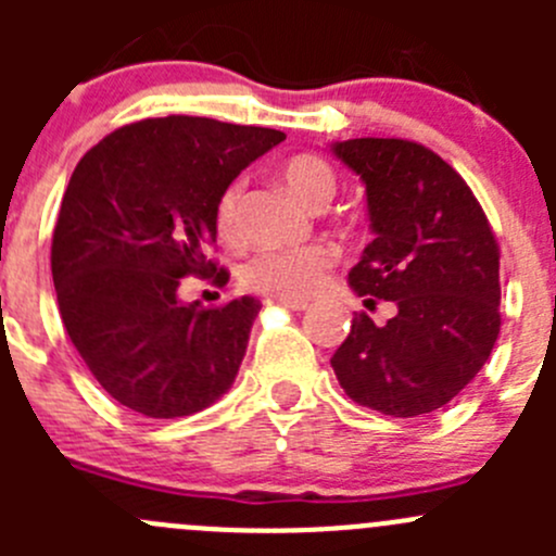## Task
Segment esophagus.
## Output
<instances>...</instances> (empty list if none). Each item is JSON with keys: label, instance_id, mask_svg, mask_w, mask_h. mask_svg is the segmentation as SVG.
<instances>
[{"label": "esophagus", "instance_id": "1", "mask_svg": "<svg viewBox=\"0 0 556 556\" xmlns=\"http://www.w3.org/2000/svg\"><path fill=\"white\" fill-rule=\"evenodd\" d=\"M266 304H277V306H285V309H293V312L309 309V304H306V301H295V299H266Z\"/></svg>", "mask_w": 556, "mask_h": 556}]
</instances>
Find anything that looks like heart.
<instances>
[{"label": "heart", "mask_w": 556, "mask_h": 556, "mask_svg": "<svg viewBox=\"0 0 556 556\" xmlns=\"http://www.w3.org/2000/svg\"><path fill=\"white\" fill-rule=\"evenodd\" d=\"M282 179L309 206H325L336 193V172L319 155L290 159L282 166ZM239 201H242V182L237 179L223 190L215 206V228L226 242L239 239ZM333 263L336 250L323 242L263 250L242 266V285L271 299H309L325 282Z\"/></svg>", "instance_id": "1"}]
</instances>
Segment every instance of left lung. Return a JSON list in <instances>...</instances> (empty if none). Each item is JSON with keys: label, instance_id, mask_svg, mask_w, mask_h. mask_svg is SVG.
<instances>
[{"label": "left lung", "instance_id": "left-lung-1", "mask_svg": "<svg viewBox=\"0 0 556 556\" xmlns=\"http://www.w3.org/2000/svg\"><path fill=\"white\" fill-rule=\"evenodd\" d=\"M336 159L366 185L374 242L350 271L366 304L395 301L374 325L355 314L330 357L361 406L387 417H425L452 401L490 357L501 333V247L473 190L425 144L346 139Z\"/></svg>", "mask_w": 556, "mask_h": 556}]
</instances>
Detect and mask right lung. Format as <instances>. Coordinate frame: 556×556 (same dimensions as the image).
Wrapping results in <instances>:
<instances>
[{
	"label": "right lung",
	"instance_id": "add662e5",
	"mask_svg": "<svg viewBox=\"0 0 556 556\" xmlns=\"http://www.w3.org/2000/svg\"><path fill=\"white\" fill-rule=\"evenodd\" d=\"M285 139L212 117H148L72 172L50 247L72 344L110 397L150 419L212 406L237 379L261 301L182 304V277L226 285L206 257L223 190Z\"/></svg>",
	"mask_w": 556,
	"mask_h": 556
}]
</instances>
